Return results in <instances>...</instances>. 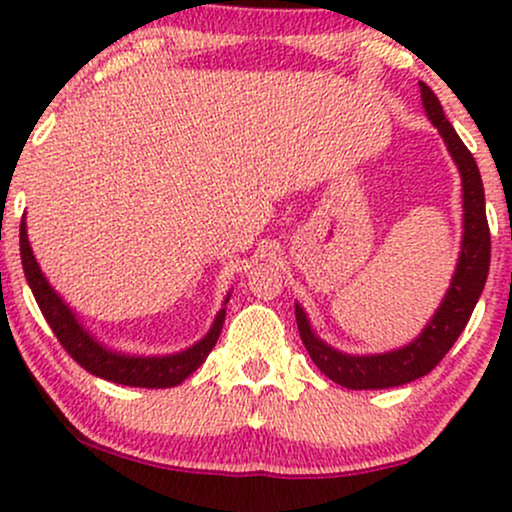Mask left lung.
Masks as SVG:
<instances>
[{
  "label": "left lung",
  "mask_w": 512,
  "mask_h": 512,
  "mask_svg": "<svg viewBox=\"0 0 512 512\" xmlns=\"http://www.w3.org/2000/svg\"><path fill=\"white\" fill-rule=\"evenodd\" d=\"M419 88H422L426 114H429L436 129L441 131L443 141H446L450 155L458 162L462 174L465 234H462L458 270H455V278L450 282V290L446 299H443L441 309L431 318L424 333L407 347L395 352L371 354V357H350V354L333 350V347H328L326 342H321L311 333L306 314L297 306L294 314H297L299 335H302L309 357L314 359V364L330 381L340 383V386L350 390L402 386V383L417 381V378L429 374L431 369H436L450 347L455 345V340L460 338L462 330H465L474 306H477L479 294L484 290L486 275H489L491 232L489 220H486L482 174H479L472 153L462 143V138L455 134L453 124L448 122L446 114H443V107L434 90L426 86V83H419Z\"/></svg>",
  "instance_id": "left-lung-1"
}]
</instances>
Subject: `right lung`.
Instances as JSON below:
<instances>
[{
    "mask_svg": "<svg viewBox=\"0 0 512 512\" xmlns=\"http://www.w3.org/2000/svg\"><path fill=\"white\" fill-rule=\"evenodd\" d=\"M21 263L26 280L33 290L35 302H38L42 316L50 323L52 333L62 342V347L71 354L76 364H81L88 374L105 378V381L122 383V386H136V388H172L189 378L194 371L206 362L210 350L220 338L222 323H225V309L215 316L213 328L201 342L189 347L186 352L172 354V357H129V354H117L112 350L98 345L90 335L76 323L74 314L57 292L52 290L50 282L40 273V266L35 263L33 251H30L26 222H21Z\"/></svg>",
    "mask_w": 512,
    "mask_h": 512,
    "instance_id": "1",
    "label": "right lung"
}]
</instances>
